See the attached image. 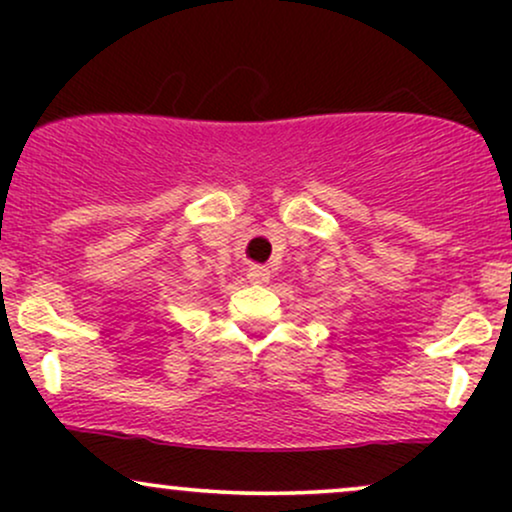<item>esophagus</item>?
I'll return each instance as SVG.
<instances>
[{
  "mask_svg": "<svg viewBox=\"0 0 512 512\" xmlns=\"http://www.w3.org/2000/svg\"><path fill=\"white\" fill-rule=\"evenodd\" d=\"M248 279L252 284H267L269 281V269L267 267H260V264H255V267L248 269Z\"/></svg>",
  "mask_w": 512,
  "mask_h": 512,
  "instance_id": "1",
  "label": "esophagus"
}]
</instances>
